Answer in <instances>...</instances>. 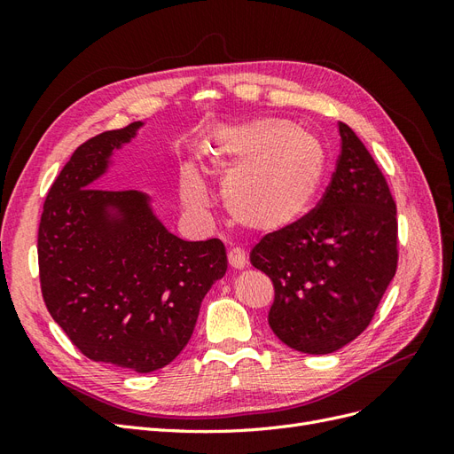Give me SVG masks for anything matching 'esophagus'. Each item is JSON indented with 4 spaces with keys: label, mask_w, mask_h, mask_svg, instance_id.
<instances>
[{
    "label": "esophagus",
    "mask_w": 454,
    "mask_h": 454,
    "mask_svg": "<svg viewBox=\"0 0 454 454\" xmlns=\"http://www.w3.org/2000/svg\"><path fill=\"white\" fill-rule=\"evenodd\" d=\"M227 257H229V265L232 269H239L240 270V269L246 267V263H248V257H246V254L240 248H232Z\"/></svg>",
    "instance_id": "obj_1"
}]
</instances>
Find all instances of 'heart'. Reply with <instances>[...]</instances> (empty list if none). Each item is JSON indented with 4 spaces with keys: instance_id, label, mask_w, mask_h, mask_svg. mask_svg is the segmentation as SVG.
<instances>
[{
    "instance_id": "1",
    "label": "heart",
    "mask_w": 454,
    "mask_h": 454,
    "mask_svg": "<svg viewBox=\"0 0 454 454\" xmlns=\"http://www.w3.org/2000/svg\"><path fill=\"white\" fill-rule=\"evenodd\" d=\"M200 162L210 172L229 170L222 187L227 210L239 225L257 232H278L305 217L327 172L324 144L282 119L215 127L200 145ZM180 191L191 210L208 206L193 167L184 168Z\"/></svg>"
}]
</instances>
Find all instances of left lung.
Segmentation results:
<instances>
[{"mask_svg": "<svg viewBox=\"0 0 454 454\" xmlns=\"http://www.w3.org/2000/svg\"><path fill=\"white\" fill-rule=\"evenodd\" d=\"M340 155L318 206L250 254L274 286L269 325L284 345L329 354L373 320L397 269L395 202L375 159L339 122Z\"/></svg>", "mask_w": 454, "mask_h": 454, "instance_id": "8db88e82", "label": "left lung"}]
</instances>
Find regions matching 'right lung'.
<instances>
[{
    "mask_svg": "<svg viewBox=\"0 0 454 454\" xmlns=\"http://www.w3.org/2000/svg\"><path fill=\"white\" fill-rule=\"evenodd\" d=\"M142 122L81 144L51 185L37 232L41 294L89 360L151 373L189 342L204 295L227 270L219 239L187 242L140 191L92 182Z\"/></svg>",
    "mask_w": 454,
    "mask_h": 454,
    "instance_id": "obj_1",
    "label": "right lung"
}]
</instances>
